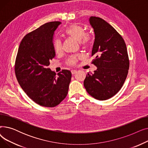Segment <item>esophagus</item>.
I'll return each mask as SVG.
<instances>
[{"mask_svg": "<svg viewBox=\"0 0 148 148\" xmlns=\"http://www.w3.org/2000/svg\"><path fill=\"white\" fill-rule=\"evenodd\" d=\"M76 73H77V71H76V70H75V69H73V70H71V73H72V74H75Z\"/></svg>", "mask_w": 148, "mask_h": 148, "instance_id": "1", "label": "esophagus"}]
</instances>
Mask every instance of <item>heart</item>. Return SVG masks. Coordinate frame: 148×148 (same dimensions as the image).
Listing matches in <instances>:
<instances>
[{
	"instance_id": "b5f03b06",
	"label": "heart",
	"mask_w": 148,
	"mask_h": 148,
	"mask_svg": "<svg viewBox=\"0 0 148 148\" xmlns=\"http://www.w3.org/2000/svg\"><path fill=\"white\" fill-rule=\"evenodd\" d=\"M66 35L73 38L77 41H79L80 44L83 47H89L92 42L94 38L91 32H85V28L79 25H72L69 26L65 30ZM54 49L56 53H59L62 50V42L59 39H56L54 41ZM82 56H71L68 60V64L74 65L76 64L78 59H80Z\"/></svg>"
}]
</instances>
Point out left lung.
I'll use <instances>...</instances> for the list:
<instances>
[{
  "label": "left lung",
  "mask_w": 148,
  "mask_h": 148,
  "mask_svg": "<svg viewBox=\"0 0 148 148\" xmlns=\"http://www.w3.org/2000/svg\"><path fill=\"white\" fill-rule=\"evenodd\" d=\"M95 41L92 60L97 69L88 74L84 86L88 94L98 100H106L120 90L128 73L130 60L127 46L122 36L103 19L90 17Z\"/></svg>",
  "instance_id": "obj_1"
}]
</instances>
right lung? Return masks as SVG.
<instances>
[{
  "label": "right lung",
  "instance_id": "obj_1",
  "mask_svg": "<svg viewBox=\"0 0 148 148\" xmlns=\"http://www.w3.org/2000/svg\"><path fill=\"white\" fill-rule=\"evenodd\" d=\"M60 21L45 23L21 40L15 62L17 81L35 103L47 107L59 104L67 95L71 73L63 69L58 74L48 68L55 56L53 38Z\"/></svg>",
  "mask_w": 148,
  "mask_h": 148
}]
</instances>
